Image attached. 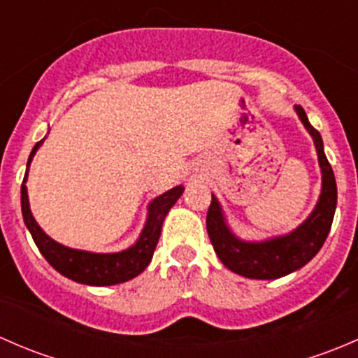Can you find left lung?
<instances>
[{
  "mask_svg": "<svg viewBox=\"0 0 358 358\" xmlns=\"http://www.w3.org/2000/svg\"><path fill=\"white\" fill-rule=\"evenodd\" d=\"M296 112L312 135L322 169V194L308 220L294 232L284 237L265 241V243H244L229 230L215 197L211 199L206 216V229L218 258L232 272L249 279H279L305 266L320 251L333 225L336 201H338L333 168L324 154L320 133L310 124L301 106H296Z\"/></svg>",
  "mask_w": 358,
  "mask_h": 358,
  "instance_id": "8db88e82",
  "label": "left lung"
}]
</instances>
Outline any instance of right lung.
<instances>
[{
  "instance_id": "add662e5",
  "label": "right lung",
  "mask_w": 358,
  "mask_h": 358,
  "mask_svg": "<svg viewBox=\"0 0 358 358\" xmlns=\"http://www.w3.org/2000/svg\"><path fill=\"white\" fill-rule=\"evenodd\" d=\"M43 140H39V142L36 143L31 156H29L27 171L29 164H31L32 157H34L36 150L39 149ZM27 171H25L22 189H20V202H22V216L25 227H27L29 232H31L32 239H34L36 246L41 251V255L45 256L46 262H48L57 272L69 277V279L76 280V282L88 284V286H112V284H121L133 279V277H136L138 273H142L143 270L147 268V265L150 263V259H152L154 251H156L159 236H161V227L166 215H168V211L173 208V204H175V202L178 201V197L183 194V187L178 185L150 202L149 218H147L145 229H143L142 236L136 241L135 246L126 249V251L114 252V255H96V252L79 251V249L62 246V244L50 239V237L39 229L34 216H32L31 209H29L27 187H25Z\"/></svg>"
}]
</instances>
